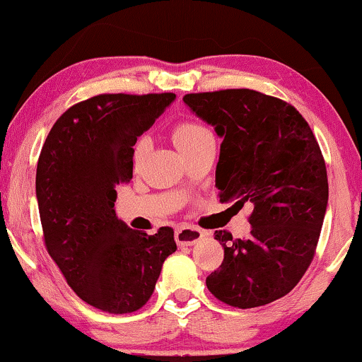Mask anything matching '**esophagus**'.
Wrapping results in <instances>:
<instances>
[{"mask_svg":"<svg viewBox=\"0 0 362 362\" xmlns=\"http://www.w3.org/2000/svg\"><path fill=\"white\" fill-rule=\"evenodd\" d=\"M204 235H205V232L200 230V228L184 226L175 230V242H177V245H180V247H189V245H194L195 242H199Z\"/></svg>","mask_w":362,"mask_h":362,"instance_id":"esophagus-1","label":"esophagus"}]
</instances>
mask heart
Listing matches in <instances>:
<instances>
[{
  "label": "heart",
  "instance_id": "1",
  "mask_svg": "<svg viewBox=\"0 0 362 362\" xmlns=\"http://www.w3.org/2000/svg\"><path fill=\"white\" fill-rule=\"evenodd\" d=\"M173 141H175L177 148L180 152H187V150L194 148L195 145L202 144L204 140H207L212 136V132L209 128H205L204 125L195 122H184V123H178V125L173 128ZM150 150V139L147 135L140 136L136 140L135 147H134V163L135 167H139L144 158L147 157Z\"/></svg>",
  "mask_w": 362,
  "mask_h": 362
}]
</instances>
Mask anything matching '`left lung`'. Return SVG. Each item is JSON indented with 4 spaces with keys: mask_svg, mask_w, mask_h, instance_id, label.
<instances>
[{
    "mask_svg": "<svg viewBox=\"0 0 362 362\" xmlns=\"http://www.w3.org/2000/svg\"><path fill=\"white\" fill-rule=\"evenodd\" d=\"M222 136L215 187L221 202L252 207L247 239L215 230L223 247L207 289L232 308L250 309L294 289L313 262L329 185L317 140L297 110L249 88L184 97Z\"/></svg>",
    "mask_w": 362,
    "mask_h": 362,
    "instance_id": "1",
    "label": "left lung"
}]
</instances>
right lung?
<instances>
[{
	"instance_id": "add662e5",
	"label": "right lung",
	"mask_w": 362,
	"mask_h": 362,
	"mask_svg": "<svg viewBox=\"0 0 362 362\" xmlns=\"http://www.w3.org/2000/svg\"><path fill=\"white\" fill-rule=\"evenodd\" d=\"M173 93H105L58 118L36 167L45 245L80 299L110 314L135 313L152 297L163 260L177 250L172 227L134 230L115 214V187L130 182L134 145Z\"/></svg>"
}]
</instances>
